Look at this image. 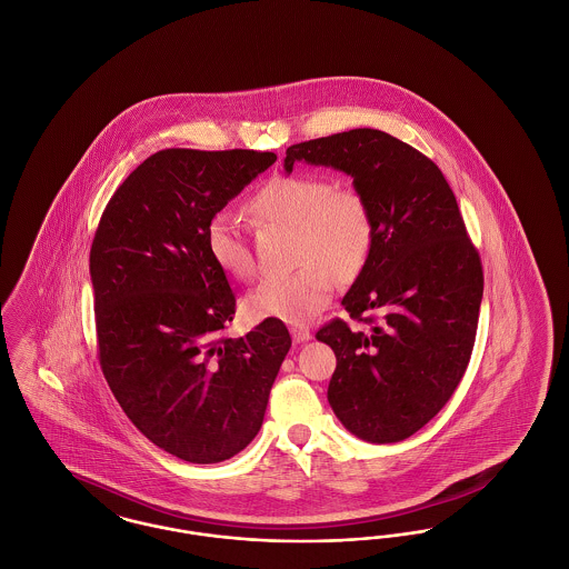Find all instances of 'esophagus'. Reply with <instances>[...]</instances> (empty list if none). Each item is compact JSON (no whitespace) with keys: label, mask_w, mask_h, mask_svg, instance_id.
Wrapping results in <instances>:
<instances>
[{"label":"esophagus","mask_w":569,"mask_h":569,"mask_svg":"<svg viewBox=\"0 0 569 569\" xmlns=\"http://www.w3.org/2000/svg\"><path fill=\"white\" fill-rule=\"evenodd\" d=\"M292 339H295V343H305V341H309L311 339V330L307 328V326H292Z\"/></svg>","instance_id":"34e87169"}]
</instances>
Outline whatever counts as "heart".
Wrapping results in <instances>:
<instances>
[{"instance_id":"obj_1","label":"heart","mask_w":569,"mask_h":569,"mask_svg":"<svg viewBox=\"0 0 569 569\" xmlns=\"http://www.w3.org/2000/svg\"><path fill=\"white\" fill-rule=\"evenodd\" d=\"M249 207L267 221L297 230V262L302 264L290 274H267L247 295L244 311L253 320L309 322L332 297L335 274L352 279L369 260L373 216L352 188H335L318 174H281L256 191ZM204 241L226 274L249 279L256 271L241 217L230 209L209 217Z\"/></svg>"}]
</instances>
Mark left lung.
Wrapping results in <instances>:
<instances>
[{
    "label": "left lung",
    "instance_id": "1",
    "mask_svg": "<svg viewBox=\"0 0 569 569\" xmlns=\"http://www.w3.org/2000/svg\"><path fill=\"white\" fill-rule=\"evenodd\" d=\"M297 162L350 174L376 230L369 260L341 300L371 330L332 320L316 335L337 356L328 403L356 437L403 441L465 376L485 292L480 256L446 177L403 140L358 128L288 147V174Z\"/></svg>",
    "mask_w": 569,
    "mask_h": 569
}]
</instances>
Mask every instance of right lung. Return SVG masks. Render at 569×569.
I'll return each instance as SVG.
<instances>
[{"label": "right lung", "instance_id": "right-lung-1", "mask_svg": "<svg viewBox=\"0 0 569 569\" xmlns=\"http://www.w3.org/2000/svg\"><path fill=\"white\" fill-rule=\"evenodd\" d=\"M274 153L163 149L110 198L89 272L100 365L136 429L177 459L209 465L258 435L292 346L279 320L223 335L234 295L204 228Z\"/></svg>", "mask_w": 569, "mask_h": 569}]
</instances>
